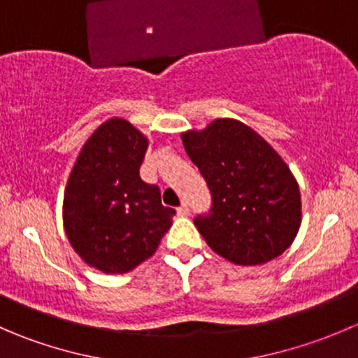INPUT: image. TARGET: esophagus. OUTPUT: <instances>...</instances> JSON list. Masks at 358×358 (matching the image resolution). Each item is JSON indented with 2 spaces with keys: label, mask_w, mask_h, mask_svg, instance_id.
I'll return each instance as SVG.
<instances>
[{
  "label": "esophagus",
  "mask_w": 358,
  "mask_h": 358,
  "mask_svg": "<svg viewBox=\"0 0 358 358\" xmlns=\"http://www.w3.org/2000/svg\"><path fill=\"white\" fill-rule=\"evenodd\" d=\"M176 213H178L180 216H189V215H190V208H189V204H187V202H183V204L180 206L178 209H176Z\"/></svg>",
  "instance_id": "1"
}]
</instances>
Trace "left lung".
Here are the masks:
<instances>
[{"instance_id":"1","label":"left lung","mask_w":358,"mask_h":358,"mask_svg":"<svg viewBox=\"0 0 358 358\" xmlns=\"http://www.w3.org/2000/svg\"><path fill=\"white\" fill-rule=\"evenodd\" d=\"M182 140L211 194L209 211L194 218L208 246L237 265L282 255L301 223V197L279 154L236 119H216Z\"/></svg>"}]
</instances>
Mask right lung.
Listing matches in <instances>:
<instances>
[{
	"label": "right lung",
	"instance_id": "right-lung-1",
	"mask_svg": "<svg viewBox=\"0 0 358 358\" xmlns=\"http://www.w3.org/2000/svg\"><path fill=\"white\" fill-rule=\"evenodd\" d=\"M145 136L124 119L103 122L83 147L64 194V229L74 251L106 273H124L156 252L175 209L140 178Z\"/></svg>",
	"mask_w": 358,
	"mask_h": 358
}]
</instances>
